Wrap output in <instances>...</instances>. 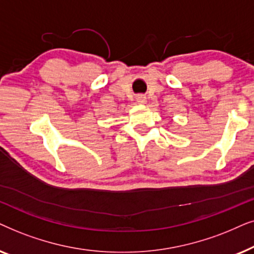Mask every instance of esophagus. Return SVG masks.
<instances>
[{
  "mask_svg": "<svg viewBox=\"0 0 254 254\" xmlns=\"http://www.w3.org/2000/svg\"><path fill=\"white\" fill-rule=\"evenodd\" d=\"M136 100H137V102L139 103V104H145V103H146V96H145V95H137Z\"/></svg>",
  "mask_w": 254,
  "mask_h": 254,
  "instance_id": "1",
  "label": "esophagus"
}]
</instances>
